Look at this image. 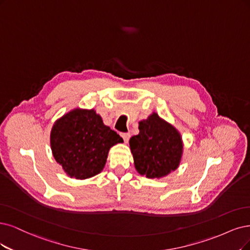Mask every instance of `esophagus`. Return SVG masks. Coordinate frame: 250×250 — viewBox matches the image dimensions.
Wrapping results in <instances>:
<instances>
[{
	"label": "esophagus",
	"instance_id": "obj_1",
	"mask_svg": "<svg viewBox=\"0 0 250 250\" xmlns=\"http://www.w3.org/2000/svg\"><path fill=\"white\" fill-rule=\"evenodd\" d=\"M120 136L123 137V139H124V141L126 143L127 141H128V139H130V137H131V134L130 133H122L120 134Z\"/></svg>",
	"mask_w": 250,
	"mask_h": 250
}]
</instances>
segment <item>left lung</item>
I'll list each match as a JSON object with an SVG mask.
<instances>
[{"label": "left lung", "instance_id": "8db88e82", "mask_svg": "<svg viewBox=\"0 0 250 250\" xmlns=\"http://www.w3.org/2000/svg\"><path fill=\"white\" fill-rule=\"evenodd\" d=\"M139 134L130 139L135 168L147 178H161L176 170L182 156L181 136L156 113L139 123Z\"/></svg>", "mask_w": 250, "mask_h": 250}]
</instances>
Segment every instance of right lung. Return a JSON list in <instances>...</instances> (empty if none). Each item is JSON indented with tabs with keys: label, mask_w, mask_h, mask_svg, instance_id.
I'll list each match as a JSON object with an SVG mask.
<instances>
[{
	"label": "right lung",
	"mask_w": 250,
	"mask_h": 250,
	"mask_svg": "<svg viewBox=\"0 0 250 250\" xmlns=\"http://www.w3.org/2000/svg\"><path fill=\"white\" fill-rule=\"evenodd\" d=\"M123 138L94 109H74L52 126V154L70 177L86 179L104 169L109 149Z\"/></svg>",
	"instance_id": "right-lung-1"
}]
</instances>
